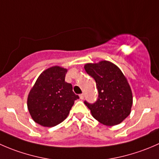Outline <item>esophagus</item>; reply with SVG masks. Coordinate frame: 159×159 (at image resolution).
I'll return each mask as SVG.
<instances>
[{
	"mask_svg": "<svg viewBox=\"0 0 159 159\" xmlns=\"http://www.w3.org/2000/svg\"><path fill=\"white\" fill-rule=\"evenodd\" d=\"M79 98H80V99H83V98H84V94H80Z\"/></svg>",
	"mask_w": 159,
	"mask_h": 159,
	"instance_id": "1",
	"label": "esophagus"
}]
</instances>
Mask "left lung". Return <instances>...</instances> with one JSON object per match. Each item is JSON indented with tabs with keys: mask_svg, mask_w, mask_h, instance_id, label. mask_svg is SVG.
<instances>
[{
	"mask_svg": "<svg viewBox=\"0 0 159 159\" xmlns=\"http://www.w3.org/2000/svg\"><path fill=\"white\" fill-rule=\"evenodd\" d=\"M84 70L96 82L98 98L95 103L84 102L91 115L107 126L122 122L131 113L132 91L129 81L120 68L108 61L88 63Z\"/></svg>",
	"mask_w": 159,
	"mask_h": 159,
	"instance_id": "left-lung-1",
	"label": "left lung"
}]
</instances>
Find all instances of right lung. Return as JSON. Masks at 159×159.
Returning a JSON list of instances; mask_svg holds the SVG:
<instances>
[{
    "label": "right lung",
    "mask_w": 159,
    "mask_h": 159,
    "mask_svg": "<svg viewBox=\"0 0 159 159\" xmlns=\"http://www.w3.org/2000/svg\"><path fill=\"white\" fill-rule=\"evenodd\" d=\"M68 69L53 66L38 76L28 96L32 119L44 127H54L68 117L75 101L79 98L72 85L65 81Z\"/></svg>",
    "instance_id": "obj_1"
}]
</instances>
